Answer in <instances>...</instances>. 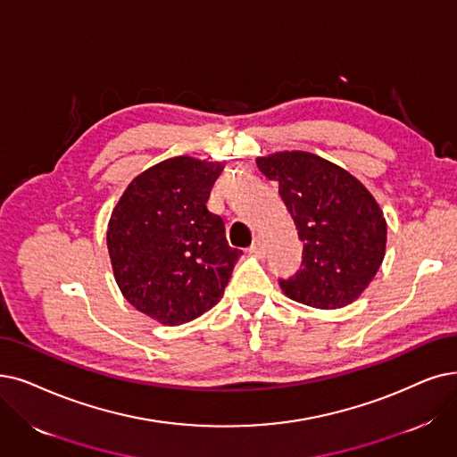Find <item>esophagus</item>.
Segmentation results:
<instances>
[{
	"mask_svg": "<svg viewBox=\"0 0 457 457\" xmlns=\"http://www.w3.org/2000/svg\"><path fill=\"white\" fill-rule=\"evenodd\" d=\"M249 253H251V254H259V257H262V254H264V244H262L261 238H257V240H254V242L251 244Z\"/></svg>",
	"mask_w": 457,
	"mask_h": 457,
	"instance_id": "obj_1",
	"label": "esophagus"
}]
</instances>
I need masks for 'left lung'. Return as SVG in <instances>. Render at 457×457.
I'll use <instances>...</instances> for the list:
<instances>
[{
    "label": "left lung",
    "instance_id": "obj_1",
    "mask_svg": "<svg viewBox=\"0 0 457 457\" xmlns=\"http://www.w3.org/2000/svg\"><path fill=\"white\" fill-rule=\"evenodd\" d=\"M257 167L279 184L303 244L302 268L279 279L285 295L319 309L353 303L385 259L386 221L371 193L315 154L281 152Z\"/></svg>",
    "mask_w": 457,
    "mask_h": 457
}]
</instances>
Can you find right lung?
<instances>
[{
  "instance_id": "add662e5",
  "label": "right lung",
  "mask_w": 457,
  "mask_h": 457,
  "mask_svg": "<svg viewBox=\"0 0 457 457\" xmlns=\"http://www.w3.org/2000/svg\"><path fill=\"white\" fill-rule=\"evenodd\" d=\"M219 162L172 157L142 172L121 195L106 244L125 300L162 324L189 322L223 296L242 251L206 208Z\"/></svg>"
}]
</instances>
